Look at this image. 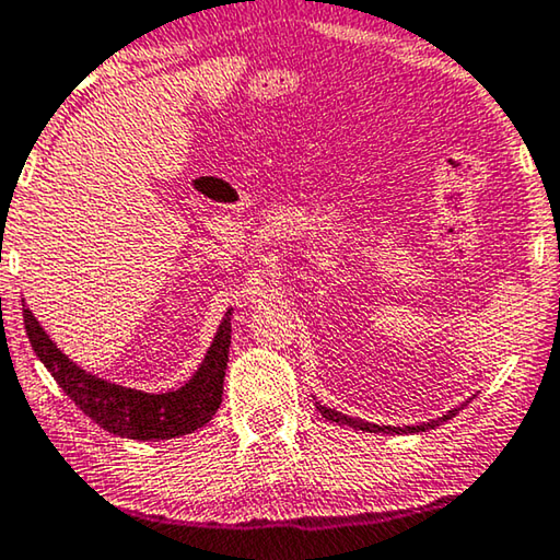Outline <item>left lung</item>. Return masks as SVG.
<instances>
[{"instance_id":"8db88e82","label":"left lung","mask_w":560,"mask_h":560,"mask_svg":"<svg viewBox=\"0 0 560 560\" xmlns=\"http://www.w3.org/2000/svg\"><path fill=\"white\" fill-rule=\"evenodd\" d=\"M464 406H460V408H464ZM316 408H318V413H322L326 421L343 423V425H351V429L374 431V433H419V431H429V429H433V425H441L443 421L454 419V416L458 413V408H454V411H448L446 416H441L439 421H429V423H421V425H406V429H404V425H376V423H366V421H361V419H351V416H343L339 411H334V408H326V406H318V404H316Z\"/></svg>"}]
</instances>
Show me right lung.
I'll use <instances>...</instances> for the list:
<instances>
[{
  "label": "right lung",
  "instance_id": "add662e5",
  "mask_svg": "<svg viewBox=\"0 0 560 560\" xmlns=\"http://www.w3.org/2000/svg\"><path fill=\"white\" fill-rule=\"evenodd\" d=\"M22 314L34 353L49 369L61 392L104 431L137 441L174 439L201 429L221 406L229 343H232V312L221 322L201 369L179 392L168 394H141L135 388L106 384L104 378L86 374L51 343L30 308H24Z\"/></svg>",
  "mask_w": 560,
  "mask_h": 560
}]
</instances>
